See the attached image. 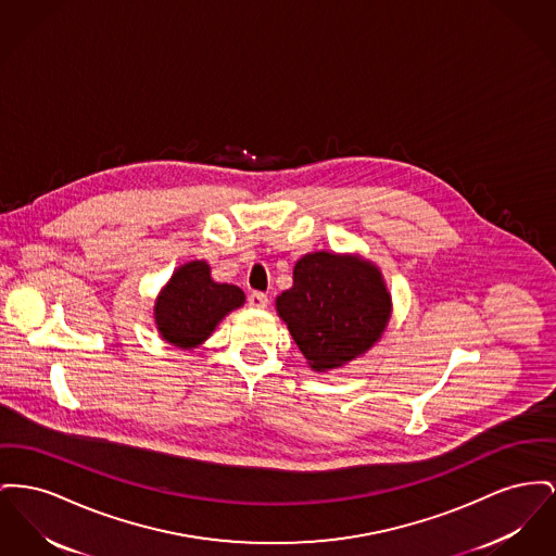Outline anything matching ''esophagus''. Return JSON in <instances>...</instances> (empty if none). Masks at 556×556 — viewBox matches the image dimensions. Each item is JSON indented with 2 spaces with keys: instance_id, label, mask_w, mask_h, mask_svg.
Returning a JSON list of instances; mask_svg holds the SVG:
<instances>
[{
  "instance_id": "obj_1",
  "label": "esophagus",
  "mask_w": 556,
  "mask_h": 556,
  "mask_svg": "<svg viewBox=\"0 0 556 556\" xmlns=\"http://www.w3.org/2000/svg\"><path fill=\"white\" fill-rule=\"evenodd\" d=\"M248 302H250V306H254V308H266L268 295L262 294V292H252V294L248 295Z\"/></svg>"
}]
</instances>
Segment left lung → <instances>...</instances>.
Masks as SVG:
<instances>
[{
    "label": "left lung",
    "instance_id": "obj_1",
    "mask_svg": "<svg viewBox=\"0 0 556 556\" xmlns=\"http://www.w3.org/2000/svg\"><path fill=\"white\" fill-rule=\"evenodd\" d=\"M277 313L315 371L367 353L391 319V294L376 264L315 252L294 266V286L277 295Z\"/></svg>",
    "mask_w": 556,
    "mask_h": 556
}]
</instances>
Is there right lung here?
Segmentation results:
<instances>
[{"label": "right lung", "instance_id": "right-lung-1", "mask_svg": "<svg viewBox=\"0 0 556 556\" xmlns=\"http://www.w3.org/2000/svg\"><path fill=\"white\" fill-rule=\"evenodd\" d=\"M243 302L245 294L237 286L212 279L207 262H187L174 270L155 300L157 331L178 349H195Z\"/></svg>", "mask_w": 556, "mask_h": 556}]
</instances>
